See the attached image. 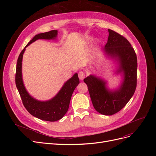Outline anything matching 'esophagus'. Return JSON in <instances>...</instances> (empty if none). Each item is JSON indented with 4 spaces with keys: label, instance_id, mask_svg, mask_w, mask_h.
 I'll return each mask as SVG.
<instances>
[{
    "label": "esophagus",
    "instance_id": "34e87169",
    "mask_svg": "<svg viewBox=\"0 0 156 156\" xmlns=\"http://www.w3.org/2000/svg\"><path fill=\"white\" fill-rule=\"evenodd\" d=\"M78 76L80 80H83V79L85 77V73H84L83 71H79L78 73Z\"/></svg>",
    "mask_w": 156,
    "mask_h": 156
}]
</instances>
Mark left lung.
Listing matches in <instances>:
<instances>
[{
  "instance_id": "8db88e82",
  "label": "left lung",
  "mask_w": 156,
  "mask_h": 156,
  "mask_svg": "<svg viewBox=\"0 0 156 156\" xmlns=\"http://www.w3.org/2000/svg\"><path fill=\"white\" fill-rule=\"evenodd\" d=\"M107 43L103 51L119 64L116 73L123 75V81L115 90L106 86V81L93 75L86 77L88 92L94 108L104 115H112L127 104L135 93L136 87L137 58L134 49L126 37L108 29Z\"/></svg>"
}]
</instances>
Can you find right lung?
<instances>
[{"label":"right lung","mask_w":156,"mask_h":156,"mask_svg":"<svg viewBox=\"0 0 156 156\" xmlns=\"http://www.w3.org/2000/svg\"><path fill=\"white\" fill-rule=\"evenodd\" d=\"M57 34L58 31L53 30L36 35L21 52L16 66V84L20 94L23 105L32 116L40 120L49 122H55L61 119L67 112L72 94L79 83L78 75L75 73L73 77L68 80L58 93L51 100L45 101H38L28 93L23 84L22 59L25 48L32 42L39 39L54 40L57 36Z\"/></svg>","instance_id":"1"}]
</instances>
